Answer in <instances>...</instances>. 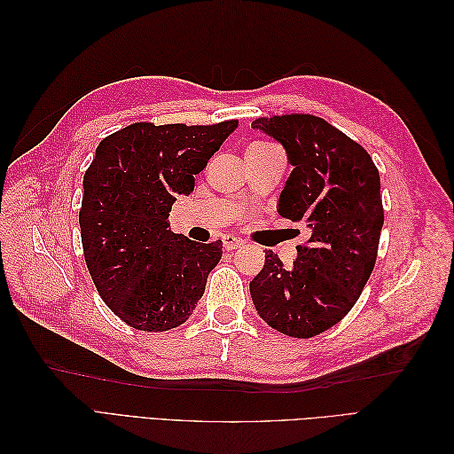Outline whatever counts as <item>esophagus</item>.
I'll use <instances>...</instances> for the list:
<instances>
[{"label": "esophagus", "mask_w": 454, "mask_h": 454, "mask_svg": "<svg viewBox=\"0 0 454 454\" xmlns=\"http://www.w3.org/2000/svg\"><path fill=\"white\" fill-rule=\"evenodd\" d=\"M244 246V240L242 239H237V237H225L223 239V248L227 252H232V250H239Z\"/></svg>", "instance_id": "esophagus-1"}]
</instances>
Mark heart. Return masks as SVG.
Here are the masks:
<instances>
[{
	"label": "heart",
	"mask_w": 454,
	"mask_h": 454,
	"mask_svg": "<svg viewBox=\"0 0 454 454\" xmlns=\"http://www.w3.org/2000/svg\"><path fill=\"white\" fill-rule=\"evenodd\" d=\"M265 147H270V144L257 142V144H252V145H250V149H265Z\"/></svg>",
	"instance_id": "1"
}]
</instances>
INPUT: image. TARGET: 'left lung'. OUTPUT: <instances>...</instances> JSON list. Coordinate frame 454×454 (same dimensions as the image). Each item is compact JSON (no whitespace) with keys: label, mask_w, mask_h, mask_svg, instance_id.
<instances>
[{"label":"left lung","mask_w":454,"mask_h":454,"mask_svg":"<svg viewBox=\"0 0 454 454\" xmlns=\"http://www.w3.org/2000/svg\"><path fill=\"white\" fill-rule=\"evenodd\" d=\"M252 129L282 144L294 168L278 214L310 231L292 269L265 252L252 301L277 332L309 339L345 318L373 272L384 223L379 170L360 144L320 117H261Z\"/></svg>","instance_id":"obj_1"}]
</instances>
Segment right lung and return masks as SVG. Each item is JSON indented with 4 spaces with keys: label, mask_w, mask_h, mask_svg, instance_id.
<instances>
[{
    "label": "right lung",
    "mask_w": 454,
    "mask_h": 454,
    "mask_svg": "<svg viewBox=\"0 0 454 454\" xmlns=\"http://www.w3.org/2000/svg\"><path fill=\"white\" fill-rule=\"evenodd\" d=\"M239 121L210 127L136 122L104 138L83 177L81 242L104 303L140 332L182 325L222 259V240L200 244L170 231L180 195L193 193Z\"/></svg>",
    "instance_id": "1"
}]
</instances>
